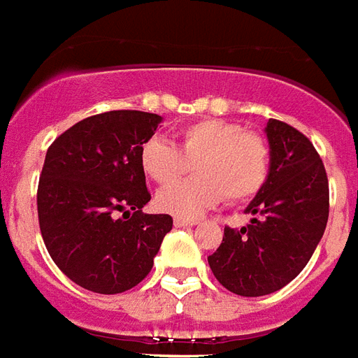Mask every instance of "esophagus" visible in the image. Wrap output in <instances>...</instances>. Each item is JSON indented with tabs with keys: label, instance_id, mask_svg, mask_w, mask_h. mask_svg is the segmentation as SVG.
Here are the masks:
<instances>
[{
	"label": "esophagus",
	"instance_id": "obj_1",
	"mask_svg": "<svg viewBox=\"0 0 358 358\" xmlns=\"http://www.w3.org/2000/svg\"><path fill=\"white\" fill-rule=\"evenodd\" d=\"M197 220H186V218H174V227H187V226H195Z\"/></svg>",
	"mask_w": 358,
	"mask_h": 358
}]
</instances>
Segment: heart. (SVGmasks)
<instances>
[{
    "instance_id": "b5f03b06",
    "label": "heart",
    "mask_w": 358,
    "mask_h": 358,
    "mask_svg": "<svg viewBox=\"0 0 358 358\" xmlns=\"http://www.w3.org/2000/svg\"><path fill=\"white\" fill-rule=\"evenodd\" d=\"M140 169L159 186L182 178L189 166L195 178L159 192V210L176 218H197L220 201H246L266 186L271 148L262 134L226 119H201L182 127L174 144L148 138L140 148Z\"/></svg>"
}]
</instances>
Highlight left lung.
Segmentation results:
<instances>
[{"label": "left lung", "instance_id": "8db88e82", "mask_svg": "<svg viewBox=\"0 0 358 358\" xmlns=\"http://www.w3.org/2000/svg\"><path fill=\"white\" fill-rule=\"evenodd\" d=\"M271 171L246 206L241 229L226 227L208 266L222 287L239 296L277 292L301 273L328 222V178L322 159L300 131L269 119Z\"/></svg>", "mask_w": 358, "mask_h": 358}]
</instances>
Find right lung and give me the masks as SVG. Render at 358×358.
Returning a JSON list of instances; mask_svg holds the SVG:
<instances>
[{
  "label": "right lung",
  "instance_id": "obj_1",
  "mask_svg": "<svg viewBox=\"0 0 358 358\" xmlns=\"http://www.w3.org/2000/svg\"><path fill=\"white\" fill-rule=\"evenodd\" d=\"M161 121L138 110L98 113L47 150L38 186L41 237L58 269L91 292L119 294L142 282L172 229L169 214L142 213L152 195L140 148Z\"/></svg>",
  "mask_w": 358,
  "mask_h": 358
}]
</instances>
